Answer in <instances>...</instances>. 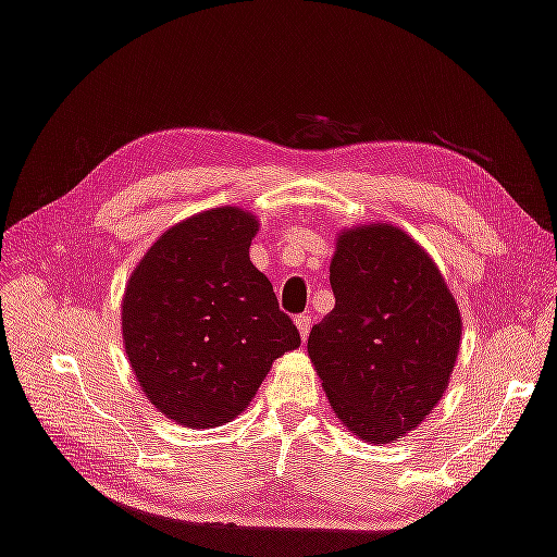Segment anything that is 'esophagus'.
I'll list each match as a JSON object with an SVG mask.
<instances>
[{
    "label": "esophagus",
    "instance_id": "esophagus-1",
    "mask_svg": "<svg viewBox=\"0 0 557 557\" xmlns=\"http://www.w3.org/2000/svg\"><path fill=\"white\" fill-rule=\"evenodd\" d=\"M295 324H297V330H299V337H302V339L310 337V326H312L310 314H299V317H295Z\"/></svg>",
    "mask_w": 557,
    "mask_h": 557
}]
</instances>
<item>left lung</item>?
<instances>
[{"mask_svg": "<svg viewBox=\"0 0 557 557\" xmlns=\"http://www.w3.org/2000/svg\"><path fill=\"white\" fill-rule=\"evenodd\" d=\"M330 282L334 310L312 326L307 351L344 426L389 444L444 396L461 312L436 262L386 223L339 233Z\"/></svg>", "mask_w": 557, "mask_h": 557, "instance_id": "1", "label": "left lung"}]
</instances>
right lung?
Here are the masks:
<instances>
[{"label": "right lung", "instance_id": "1", "mask_svg": "<svg viewBox=\"0 0 557 557\" xmlns=\"http://www.w3.org/2000/svg\"><path fill=\"white\" fill-rule=\"evenodd\" d=\"M258 220L202 210L168 227L123 293V347L163 417L213 429L247 409L272 361L299 347L270 280L250 262Z\"/></svg>", "mask_w": 557, "mask_h": 557}]
</instances>
